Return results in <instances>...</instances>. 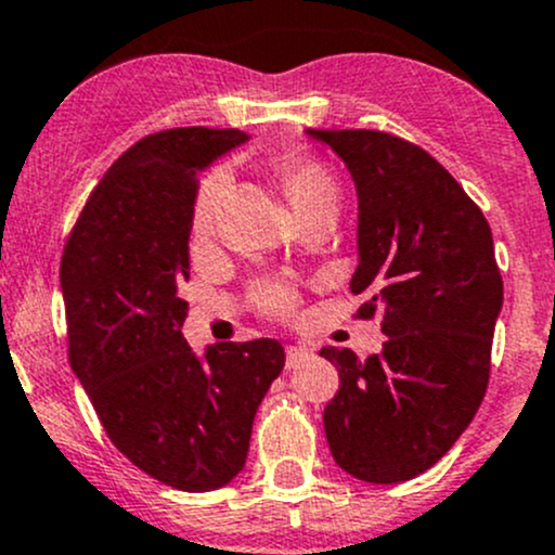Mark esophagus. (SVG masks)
Wrapping results in <instances>:
<instances>
[{
	"instance_id": "1",
	"label": "esophagus",
	"mask_w": 555,
	"mask_h": 555,
	"mask_svg": "<svg viewBox=\"0 0 555 555\" xmlns=\"http://www.w3.org/2000/svg\"><path fill=\"white\" fill-rule=\"evenodd\" d=\"M313 351L308 346H287V366H297L300 361H306Z\"/></svg>"
}]
</instances>
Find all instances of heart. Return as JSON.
<instances>
[{
	"label": "heart",
	"instance_id": "b5f03b06",
	"mask_svg": "<svg viewBox=\"0 0 555 555\" xmlns=\"http://www.w3.org/2000/svg\"><path fill=\"white\" fill-rule=\"evenodd\" d=\"M231 175L229 170H215L204 178L199 196H196L194 207V231L207 233L212 229L215 215H218L220 204L225 199V191H229ZM282 183L284 191H287L289 202L295 204L297 212H308L313 207H322V204H337V183L335 175L330 172V167H324L322 162L302 159V156H295V159H287L282 165ZM260 300L268 311L273 313H287L289 308L295 306V297L287 293L284 287H262Z\"/></svg>",
	"mask_w": 555,
	"mask_h": 555
}]
</instances>
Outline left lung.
Segmentation results:
<instances>
[{"mask_svg": "<svg viewBox=\"0 0 555 555\" xmlns=\"http://www.w3.org/2000/svg\"><path fill=\"white\" fill-rule=\"evenodd\" d=\"M351 172L359 196L361 319L383 313V351H319L340 388L324 406L335 463L370 483L439 463L481 406L503 276L492 229L428 151L377 130H308Z\"/></svg>", "mask_w": 555, "mask_h": 555, "instance_id": "left-lung-1", "label": "left lung"}]
</instances>
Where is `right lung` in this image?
I'll return each instance as SVG.
<instances>
[{"mask_svg":"<svg viewBox=\"0 0 555 555\" xmlns=\"http://www.w3.org/2000/svg\"><path fill=\"white\" fill-rule=\"evenodd\" d=\"M244 140L212 127L138 140L95 185L61 260L72 370L114 447L180 492L244 468L255 412L284 370L271 337L196 356L180 332L199 172Z\"/></svg>","mask_w":555,"mask_h":555,"instance_id":"add662e5","label":"right lung"}]
</instances>
